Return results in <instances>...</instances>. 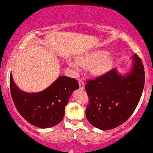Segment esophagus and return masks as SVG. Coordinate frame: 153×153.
I'll return each instance as SVG.
<instances>
[{
  "mask_svg": "<svg viewBox=\"0 0 153 153\" xmlns=\"http://www.w3.org/2000/svg\"><path fill=\"white\" fill-rule=\"evenodd\" d=\"M79 88L81 90L85 89V84H84L82 80H79Z\"/></svg>",
  "mask_w": 153,
  "mask_h": 153,
  "instance_id": "34e87169",
  "label": "esophagus"
}]
</instances>
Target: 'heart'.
<instances>
[{
    "label": "heart",
    "instance_id": "obj_1",
    "mask_svg": "<svg viewBox=\"0 0 153 153\" xmlns=\"http://www.w3.org/2000/svg\"><path fill=\"white\" fill-rule=\"evenodd\" d=\"M114 57L108 55L104 50H96L84 54L77 58L76 61H69V66L76 71H79L80 67L90 69L93 75L101 76L106 74L112 67Z\"/></svg>",
    "mask_w": 153,
    "mask_h": 153
}]
</instances>
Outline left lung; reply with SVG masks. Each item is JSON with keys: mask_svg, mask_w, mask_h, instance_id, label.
Returning a JSON list of instances; mask_svg holds the SVG:
<instances>
[{"mask_svg": "<svg viewBox=\"0 0 153 153\" xmlns=\"http://www.w3.org/2000/svg\"><path fill=\"white\" fill-rule=\"evenodd\" d=\"M131 59V69L125 74L113 68L85 85L90 99L86 117L97 128L107 131L122 125L139 102L145 81L144 68L137 55Z\"/></svg>", "mask_w": 153, "mask_h": 153, "instance_id": "8db88e82", "label": "left lung"}]
</instances>
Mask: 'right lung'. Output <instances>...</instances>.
Wrapping results in <instances>:
<instances>
[{
    "mask_svg": "<svg viewBox=\"0 0 153 153\" xmlns=\"http://www.w3.org/2000/svg\"><path fill=\"white\" fill-rule=\"evenodd\" d=\"M79 88L76 79L61 76L42 91L26 93L18 88L10 74L11 97L17 111L26 121L40 128L53 127L63 120L70 96Z\"/></svg>",
    "mask_w": 153,
    "mask_h": 153,
    "instance_id": "add662e5",
    "label": "right lung"
}]
</instances>
